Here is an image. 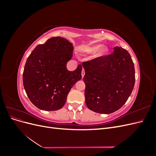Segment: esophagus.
I'll use <instances>...</instances> for the list:
<instances>
[{
	"label": "esophagus",
	"mask_w": 156,
	"mask_h": 156,
	"mask_svg": "<svg viewBox=\"0 0 156 156\" xmlns=\"http://www.w3.org/2000/svg\"><path fill=\"white\" fill-rule=\"evenodd\" d=\"M84 74H85V72H84V69H83V70H82V72H81L82 78H83V77H84Z\"/></svg>",
	"instance_id": "34e87169"
}]
</instances>
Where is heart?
Segmentation results:
<instances>
[{
	"mask_svg": "<svg viewBox=\"0 0 156 156\" xmlns=\"http://www.w3.org/2000/svg\"><path fill=\"white\" fill-rule=\"evenodd\" d=\"M81 51L87 55L92 54L97 51V53L93 56V58L96 59L106 55L108 51V49L106 46H102L101 44H95L90 46L83 47L81 48Z\"/></svg>",
	"mask_w": 156,
	"mask_h": 156,
	"instance_id": "b5f03b06",
	"label": "heart"
}]
</instances>
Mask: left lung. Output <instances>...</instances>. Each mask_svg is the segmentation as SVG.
<instances>
[{
	"label": "left lung",
	"instance_id": "left-lung-1",
	"mask_svg": "<svg viewBox=\"0 0 156 156\" xmlns=\"http://www.w3.org/2000/svg\"><path fill=\"white\" fill-rule=\"evenodd\" d=\"M83 67L89 109L110 114L125 104L135 81L134 64L126 49L116 46L112 54L83 62Z\"/></svg>",
	"mask_w": 156,
	"mask_h": 156
}]
</instances>
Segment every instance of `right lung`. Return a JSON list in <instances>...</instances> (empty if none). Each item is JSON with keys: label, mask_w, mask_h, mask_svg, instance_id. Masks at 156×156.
<instances>
[{"label": "right lung", "mask_w": 156, "mask_h": 156, "mask_svg": "<svg viewBox=\"0 0 156 156\" xmlns=\"http://www.w3.org/2000/svg\"><path fill=\"white\" fill-rule=\"evenodd\" d=\"M73 50V44L68 40L53 37L37 45L28 57L23 74V86L30 101L40 109H60L71 88L81 79V64L73 72L66 68Z\"/></svg>", "instance_id": "obj_1"}]
</instances>
